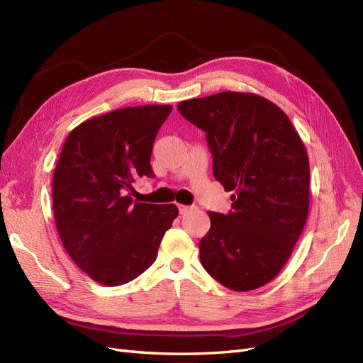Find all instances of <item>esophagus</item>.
I'll return each mask as SVG.
<instances>
[{"instance_id":"34e87169","label":"esophagus","mask_w":363,"mask_h":363,"mask_svg":"<svg viewBox=\"0 0 363 363\" xmlns=\"http://www.w3.org/2000/svg\"><path fill=\"white\" fill-rule=\"evenodd\" d=\"M192 211V207L191 206H184V204H180L179 206V212H180V215H186L188 212H191Z\"/></svg>"}]
</instances>
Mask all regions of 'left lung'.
<instances>
[{
	"label": "left lung",
	"mask_w": 363,
	"mask_h": 363,
	"mask_svg": "<svg viewBox=\"0 0 363 363\" xmlns=\"http://www.w3.org/2000/svg\"><path fill=\"white\" fill-rule=\"evenodd\" d=\"M206 133L213 175L232 191V211L208 212L200 240L204 269L245 292L271 281L291 257L309 213V157L289 118L256 94L219 92L179 103Z\"/></svg>",
	"instance_id": "left-lung-1"
}]
</instances>
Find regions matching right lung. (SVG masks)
<instances>
[{"label": "right lung", "instance_id": "right-lung-1", "mask_svg": "<svg viewBox=\"0 0 363 363\" xmlns=\"http://www.w3.org/2000/svg\"><path fill=\"white\" fill-rule=\"evenodd\" d=\"M172 106H136L91 118L65 140L52 177L54 221L75 265L104 286L128 283L157 257L175 204L131 199L155 179L151 152Z\"/></svg>", "mask_w": 363, "mask_h": 363}]
</instances>
